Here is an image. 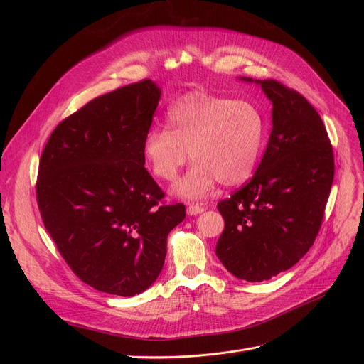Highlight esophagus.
Instances as JSON below:
<instances>
[{
    "label": "esophagus",
    "mask_w": 364,
    "mask_h": 364,
    "mask_svg": "<svg viewBox=\"0 0 364 364\" xmlns=\"http://www.w3.org/2000/svg\"><path fill=\"white\" fill-rule=\"evenodd\" d=\"M203 211H205V206H202L199 203H192V205H188V208H187V214L188 215H198V214H200Z\"/></svg>",
    "instance_id": "esophagus-1"
}]
</instances>
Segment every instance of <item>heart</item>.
<instances>
[{"label": "heart", "mask_w": 364, "mask_h": 364, "mask_svg": "<svg viewBox=\"0 0 364 364\" xmlns=\"http://www.w3.org/2000/svg\"><path fill=\"white\" fill-rule=\"evenodd\" d=\"M168 127H153L143 140V158L159 180L174 178L188 158L193 164L174 184L187 199L206 196L220 181L240 186L251 178L267 139L262 112L250 100L205 90L183 94L166 112Z\"/></svg>", "instance_id": "b5f03b06"}]
</instances>
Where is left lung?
I'll return each instance as SVG.
<instances>
[{
    "label": "left lung",
    "instance_id": "obj_1",
    "mask_svg": "<svg viewBox=\"0 0 364 364\" xmlns=\"http://www.w3.org/2000/svg\"><path fill=\"white\" fill-rule=\"evenodd\" d=\"M257 82L273 103L270 140L252 178L217 205L224 232L215 254L246 282L269 280L309 252L335 176L333 149L317 110L277 80Z\"/></svg>",
    "mask_w": 364,
    "mask_h": 364
}]
</instances>
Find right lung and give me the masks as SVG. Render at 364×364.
<instances>
[{"label":"right lung","instance_id":"1","mask_svg":"<svg viewBox=\"0 0 364 364\" xmlns=\"http://www.w3.org/2000/svg\"><path fill=\"white\" fill-rule=\"evenodd\" d=\"M161 90L150 80L90 100L54 128L36 202L70 270L100 292L134 296L159 276L169 232L186 218L144 168Z\"/></svg>","mask_w":364,"mask_h":364}]
</instances>
